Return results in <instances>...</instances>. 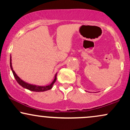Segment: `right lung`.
I'll use <instances>...</instances> for the list:
<instances>
[{
    "mask_svg": "<svg viewBox=\"0 0 130 130\" xmlns=\"http://www.w3.org/2000/svg\"><path fill=\"white\" fill-rule=\"evenodd\" d=\"M10 68H11V71H12V73L13 74V76H14V78L16 80V81L18 82V83L21 86H22V87L24 88V89H28V90H30V91H33V92H44V91L50 90L51 89H52L53 87V84H54L55 82L56 81V76H57V73L55 74L54 76V79L53 81L51 83L50 85H47V86H37V85H34V84H29V83H26V82L24 81L23 80H22L19 77L17 74H16V73L14 72V71L12 67V63H11V56H10Z\"/></svg>",
    "mask_w": 130,
    "mask_h": 130,
    "instance_id": "add662e5",
    "label": "right lung"
}]
</instances>
